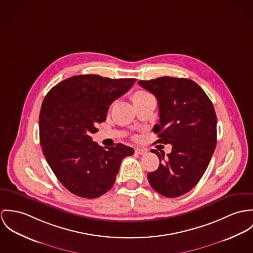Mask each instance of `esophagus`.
Instances as JSON below:
<instances>
[{
    "instance_id": "obj_1",
    "label": "esophagus",
    "mask_w": 253,
    "mask_h": 253,
    "mask_svg": "<svg viewBox=\"0 0 253 253\" xmlns=\"http://www.w3.org/2000/svg\"><path fill=\"white\" fill-rule=\"evenodd\" d=\"M135 151H136V153L140 154V155H142V154H145V153H146V149H144V148H136V149H135Z\"/></svg>"
}]
</instances>
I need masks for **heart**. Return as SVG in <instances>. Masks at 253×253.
Wrapping results in <instances>:
<instances>
[{
  "label": "heart",
  "instance_id": "1",
  "mask_svg": "<svg viewBox=\"0 0 253 253\" xmlns=\"http://www.w3.org/2000/svg\"><path fill=\"white\" fill-rule=\"evenodd\" d=\"M148 96H150L147 92H145V91H143V90H137V91H135L132 95H131V100H132V102L135 104V103H137L138 101H140L141 99H143V98H146V97H148Z\"/></svg>",
  "mask_w": 253,
  "mask_h": 253
}]
</instances>
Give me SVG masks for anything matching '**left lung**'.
<instances>
[{"label": "left lung", "instance_id": "1", "mask_svg": "<svg viewBox=\"0 0 253 253\" xmlns=\"http://www.w3.org/2000/svg\"><path fill=\"white\" fill-rule=\"evenodd\" d=\"M152 93L159 107V124L153 132L157 142L170 143L171 151L151 149L160 165L147 173L151 187L167 198L190 191L209 166L216 145V114L205 91L188 79L162 77L140 81Z\"/></svg>", "mask_w": 253, "mask_h": 253}]
</instances>
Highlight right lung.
<instances>
[{"instance_id": "right-lung-1", "label": "right lung", "mask_w": 253, "mask_h": 253, "mask_svg": "<svg viewBox=\"0 0 253 253\" xmlns=\"http://www.w3.org/2000/svg\"><path fill=\"white\" fill-rule=\"evenodd\" d=\"M136 79L82 75L69 78L46 94L41 108L40 142L58 180L73 194L94 199L114 184L122 160L134 149L122 143L104 149L92 140L114 100Z\"/></svg>"}]
</instances>
